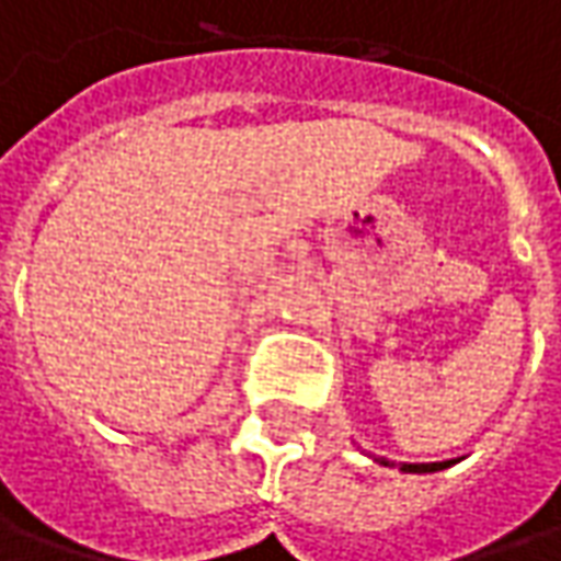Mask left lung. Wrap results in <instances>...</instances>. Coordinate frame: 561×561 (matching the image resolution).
Segmentation results:
<instances>
[{
	"label": "left lung",
	"mask_w": 561,
	"mask_h": 561,
	"mask_svg": "<svg viewBox=\"0 0 561 561\" xmlns=\"http://www.w3.org/2000/svg\"><path fill=\"white\" fill-rule=\"evenodd\" d=\"M387 465V462H383ZM453 462H431V465H402V471L409 474H427V471H440V468H449Z\"/></svg>",
	"instance_id": "obj_1"
}]
</instances>
